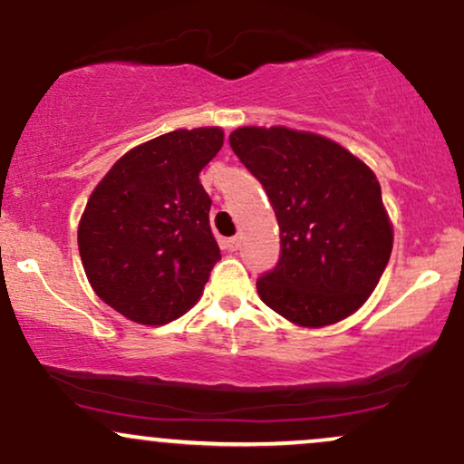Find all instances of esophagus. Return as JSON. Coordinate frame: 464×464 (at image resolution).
I'll return each mask as SVG.
<instances>
[{"mask_svg":"<svg viewBox=\"0 0 464 464\" xmlns=\"http://www.w3.org/2000/svg\"><path fill=\"white\" fill-rule=\"evenodd\" d=\"M225 248L227 250H237L239 248V237H227L225 239Z\"/></svg>","mask_w":464,"mask_h":464,"instance_id":"34e87169","label":"esophagus"}]
</instances>
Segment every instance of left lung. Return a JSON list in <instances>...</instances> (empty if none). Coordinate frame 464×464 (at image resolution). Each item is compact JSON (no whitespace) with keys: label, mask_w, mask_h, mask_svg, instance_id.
<instances>
[{"label":"left lung","mask_w":464,"mask_h":464,"mask_svg":"<svg viewBox=\"0 0 464 464\" xmlns=\"http://www.w3.org/2000/svg\"><path fill=\"white\" fill-rule=\"evenodd\" d=\"M228 143L279 222V262L257 279L262 301L303 327L347 318L375 290L392 250L375 174L335 141L284 126L237 129Z\"/></svg>","instance_id":"8db88e82"}]
</instances>
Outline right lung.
Wrapping results in <instances>:
<instances>
[{
	"label": "right lung",
	"instance_id": "obj_1",
	"mask_svg": "<svg viewBox=\"0 0 464 464\" xmlns=\"http://www.w3.org/2000/svg\"><path fill=\"white\" fill-rule=\"evenodd\" d=\"M216 126L132 148L100 180L78 227L95 295L121 316L165 324L198 301L220 259L198 174L222 148Z\"/></svg>",
	"mask_w": 464,
	"mask_h": 464
}]
</instances>
